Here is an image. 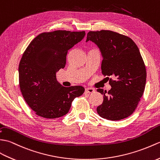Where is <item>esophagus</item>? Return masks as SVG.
Instances as JSON below:
<instances>
[{
  "mask_svg": "<svg viewBox=\"0 0 160 160\" xmlns=\"http://www.w3.org/2000/svg\"><path fill=\"white\" fill-rule=\"evenodd\" d=\"M94 92V90L92 89V88H86V90H85V93H87V94H91V93H93Z\"/></svg>",
  "mask_w": 160,
  "mask_h": 160,
  "instance_id": "34e87169",
  "label": "esophagus"
}]
</instances>
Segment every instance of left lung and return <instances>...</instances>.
<instances>
[{
	"label": "left lung",
	"mask_w": 160,
	"mask_h": 160,
	"mask_svg": "<svg viewBox=\"0 0 160 160\" xmlns=\"http://www.w3.org/2000/svg\"><path fill=\"white\" fill-rule=\"evenodd\" d=\"M89 40L101 52L102 73L108 77L112 87L107 95L106 91L97 89L103 95L97 113L110 120L125 118L137 108L146 85V68L139 48L130 38L108 30L90 31L86 42Z\"/></svg>",
	"instance_id": "1"
}]
</instances>
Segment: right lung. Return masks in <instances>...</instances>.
<instances>
[{
    "label": "right lung",
    "mask_w": 160,
    "mask_h": 160,
    "mask_svg": "<svg viewBox=\"0 0 160 160\" xmlns=\"http://www.w3.org/2000/svg\"><path fill=\"white\" fill-rule=\"evenodd\" d=\"M85 31H55L38 35L21 58L18 72L21 92L28 105L39 116L56 118L66 115L84 88H66L56 73L65 67L68 51L83 40Z\"/></svg>",
    "instance_id": "right-lung-1"
}]
</instances>
